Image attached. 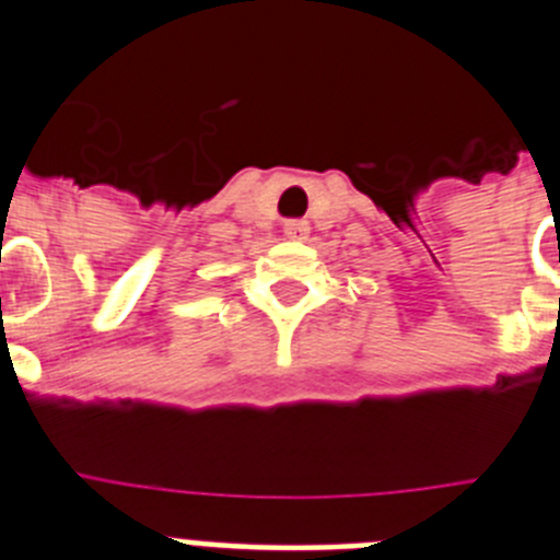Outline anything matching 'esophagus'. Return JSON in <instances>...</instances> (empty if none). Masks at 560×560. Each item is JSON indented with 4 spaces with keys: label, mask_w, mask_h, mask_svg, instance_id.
Here are the masks:
<instances>
[{
    "label": "esophagus",
    "mask_w": 560,
    "mask_h": 560,
    "mask_svg": "<svg viewBox=\"0 0 560 560\" xmlns=\"http://www.w3.org/2000/svg\"><path fill=\"white\" fill-rule=\"evenodd\" d=\"M307 233H310L307 220H287L284 222V236H290V240H304Z\"/></svg>",
    "instance_id": "obj_1"
}]
</instances>
